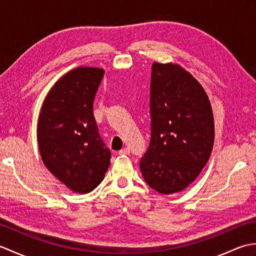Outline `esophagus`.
<instances>
[{"mask_svg":"<svg viewBox=\"0 0 256 256\" xmlns=\"http://www.w3.org/2000/svg\"><path fill=\"white\" fill-rule=\"evenodd\" d=\"M130 153H131V152H130V148H124L123 150H118V155H130Z\"/></svg>","mask_w":256,"mask_h":256,"instance_id":"34e87169","label":"esophagus"}]
</instances>
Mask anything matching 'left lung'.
I'll list each match as a JSON object with an SVG mask.
<instances>
[{"label":"left lung","mask_w":256,"mask_h":256,"mask_svg":"<svg viewBox=\"0 0 256 256\" xmlns=\"http://www.w3.org/2000/svg\"><path fill=\"white\" fill-rule=\"evenodd\" d=\"M152 138L140 162L145 182L162 194L187 188L209 160L214 142L211 103L202 86L177 64L154 62Z\"/></svg>","instance_id":"obj_1"}]
</instances>
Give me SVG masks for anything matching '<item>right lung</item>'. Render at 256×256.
<instances>
[{"mask_svg":"<svg viewBox=\"0 0 256 256\" xmlns=\"http://www.w3.org/2000/svg\"><path fill=\"white\" fill-rule=\"evenodd\" d=\"M104 69L78 67L59 78L42 102L38 148L47 170L72 192L86 194L104 178L111 152L100 138L94 100Z\"/></svg>","mask_w":256,"mask_h":256,"instance_id":"add662e5","label":"right lung"}]
</instances>
